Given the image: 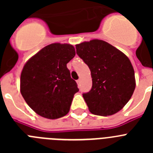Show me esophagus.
<instances>
[{"label":"esophagus","instance_id":"obj_1","mask_svg":"<svg viewBox=\"0 0 153 153\" xmlns=\"http://www.w3.org/2000/svg\"><path fill=\"white\" fill-rule=\"evenodd\" d=\"M76 83H77L78 86H79V85H80V79H77V80H76Z\"/></svg>","mask_w":153,"mask_h":153}]
</instances>
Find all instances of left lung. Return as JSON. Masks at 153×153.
Wrapping results in <instances>:
<instances>
[{"instance_id":"1","label":"left lung","mask_w":153,"mask_h":153,"mask_svg":"<svg viewBox=\"0 0 153 153\" xmlns=\"http://www.w3.org/2000/svg\"><path fill=\"white\" fill-rule=\"evenodd\" d=\"M76 49L91 72L92 88L83 94L90 113L104 117L117 113L129 102L136 87L129 59L101 40L83 42Z\"/></svg>"}]
</instances>
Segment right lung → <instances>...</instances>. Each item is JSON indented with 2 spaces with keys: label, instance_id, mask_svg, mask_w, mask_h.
Listing matches in <instances>:
<instances>
[{
  "label": "right lung",
  "instance_id": "add662e5",
  "mask_svg": "<svg viewBox=\"0 0 153 153\" xmlns=\"http://www.w3.org/2000/svg\"><path fill=\"white\" fill-rule=\"evenodd\" d=\"M75 54L74 46L56 43L44 47L24 65L21 75V95L41 117L54 120L70 111L79 89L67 64Z\"/></svg>",
  "mask_w": 153,
  "mask_h": 153
}]
</instances>
